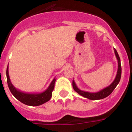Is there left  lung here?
Segmentation results:
<instances>
[{
  "instance_id": "8db88e82",
  "label": "left lung",
  "mask_w": 132,
  "mask_h": 132,
  "mask_svg": "<svg viewBox=\"0 0 132 132\" xmlns=\"http://www.w3.org/2000/svg\"><path fill=\"white\" fill-rule=\"evenodd\" d=\"M114 53H115L116 57L117 58L118 63V71L116 78H115L114 81L112 82L111 85H110L108 87H106V88L101 90L100 91L97 92V93H89V92H85L79 89L77 87L76 84H75L74 80H73V87L75 90L78 94H79L81 96H84L85 98L90 99V100H100V99H102L107 97V96H109L110 94L112 93L113 90L115 89V88L116 87L118 84L120 82L121 78V74H122V67H121L120 59V57H119L117 51L115 49H114Z\"/></svg>"
}]
</instances>
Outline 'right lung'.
Returning <instances> with one entry per match:
<instances>
[{
    "label": "right lung",
    "instance_id": "obj_1",
    "mask_svg": "<svg viewBox=\"0 0 132 132\" xmlns=\"http://www.w3.org/2000/svg\"><path fill=\"white\" fill-rule=\"evenodd\" d=\"M6 79L8 86L12 94L22 103L28 106H39L49 101L52 98V92L54 89L55 82L56 79H53L48 88L45 91L41 93H26L16 89L11 83L9 75V67L6 69Z\"/></svg>",
    "mask_w": 132,
    "mask_h": 132
}]
</instances>
